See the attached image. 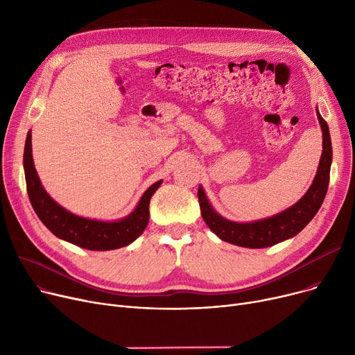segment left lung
Wrapping results in <instances>:
<instances>
[{
	"mask_svg": "<svg viewBox=\"0 0 355 355\" xmlns=\"http://www.w3.org/2000/svg\"><path fill=\"white\" fill-rule=\"evenodd\" d=\"M316 115H318V121L322 129V155L318 171H316L313 182L311 184L305 196L296 204H293L292 207L272 217L252 223H236L221 217L217 211L213 210L206 193H204L200 185L198 202L201 216L214 234H217L221 240L241 248H269L296 236L318 213L329 184L332 146L327 122L320 115L318 110H316Z\"/></svg>",
	"mask_w": 355,
	"mask_h": 355,
	"instance_id": "8db88e82",
	"label": "left lung"
}]
</instances>
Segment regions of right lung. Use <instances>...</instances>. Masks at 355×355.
I'll return each mask as SVG.
<instances>
[{"mask_svg":"<svg viewBox=\"0 0 355 355\" xmlns=\"http://www.w3.org/2000/svg\"><path fill=\"white\" fill-rule=\"evenodd\" d=\"M24 174L31 206L43 225L62 240L87 250H114L128 246L142 234L149 221V200L162 180L154 182L141 197L135 210L116 221H101L73 214L55 202L43 189L31 155V130L24 146Z\"/></svg>","mask_w":355,"mask_h":355,"instance_id":"add662e5","label":"right lung"}]
</instances>
